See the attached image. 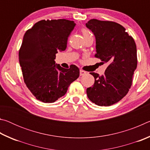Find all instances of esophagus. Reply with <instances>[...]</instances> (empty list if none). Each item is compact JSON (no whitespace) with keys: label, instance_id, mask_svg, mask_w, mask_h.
Masks as SVG:
<instances>
[{"label":"esophagus","instance_id":"1","mask_svg":"<svg viewBox=\"0 0 150 150\" xmlns=\"http://www.w3.org/2000/svg\"><path fill=\"white\" fill-rule=\"evenodd\" d=\"M86 73H87V72L86 71H83V70H82V69H80V75L81 76H83V75H85Z\"/></svg>","mask_w":150,"mask_h":150}]
</instances>
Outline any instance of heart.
<instances>
[{
	"label": "heart",
	"mask_w": 150,
	"mask_h": 150,
	"mask_svg": "<svg viewBox=\"0 0 150 150\" xmlns=\"http://www.w3.org/2000/svg\"><path fill=\"white\" fill-rule=\"evenodd\" d=\"M82 34L83 35V37H84V38L87 36H88V35H92V34H91V33L89 31H88V30H86V29H83L82 30Z\"/></svg>",
	"instance_id": "1"
}]
</instances>
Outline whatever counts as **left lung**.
I'll return each mask as SVG.
<instances>
[{
  "mask_svg": "<svg viewBox=\"0 0 150 150\" xmlns=\"http://www.w3.org/2000/svg\"><path fill=\"white\" fill-rule=\"evenodd\" d=\"M96 38L95 57L107 63L105 74L90 73L95 83L87 88L88 98L98 106H110L126 95L137 67L134 40L116 22L91 19L86 24Z\"/></svg>",
  "mask_w": 150,
  "mask_h": 150,
  "instance_id": "8db88e82",
  "label": "left lung"
}]
</instances>
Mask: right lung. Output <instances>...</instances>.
<instances>
[{
	"label": "right lung",
	"mask_w": 150,
	"mask_h": 150,
	"mask_svg": "<svg viewBox=\"0 0 150 150\" xmlns=\"http://www.w3.org/2000/svg\"><path fill=\"white\" fill-rule=\"evenodd\" d=\"M75 26L74 22L66 19L42 20L24 35L18 54L24 81L32 95L43 103H54L65 95L69 85L79 77L76 65L65 69L54 61L57 52L67 47Z\"/></svg>",
	"instance_id": "right-lung-1"
}]
</instances>
